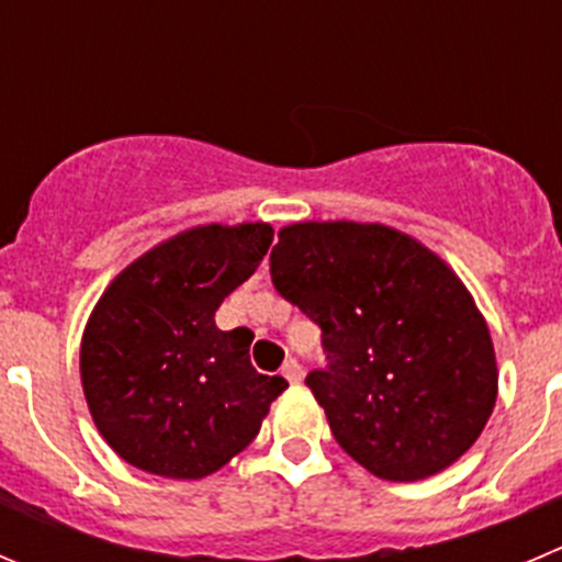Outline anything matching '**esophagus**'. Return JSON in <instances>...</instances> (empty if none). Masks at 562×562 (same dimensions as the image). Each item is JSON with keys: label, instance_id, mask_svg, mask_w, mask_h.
Returning a JSON list of instances; mask_svg holds the SVG:
<instances>
[{"label": "esophagus", "instance_id": "obj_1", "mask_svg": "<svg viewBox=\"0 0 562 562\" xmlns=\"http://www.w3.org/2000/svg\"><path fill=\"white\" fill-rule=\"evenodd\" d=\"M281 375H284L290 383H301L303 381V367L297 364L295 358H286L284 367H281Z\"/></svg>", "mask_w": 562, "mask_h": 562}]
</instances>
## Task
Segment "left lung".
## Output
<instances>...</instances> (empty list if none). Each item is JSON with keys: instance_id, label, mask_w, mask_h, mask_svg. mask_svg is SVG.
Returning a JSON list of instances; mask_svg holds the SVG:
<instances>
[{"instance_id": "left-lung-1", "label": "left lung", "mask_w": 562, "mask_h": 562, "mask_svg": "<svg viewBox=\"0 0 562 562\" xmlns=\"http://www.w3.org/2000/svg\"><path fill=\"white\" fill-rule=\"evenodd\" d=\"M270 276L323 330L325 367L306 386L352 461L411 483L477 441L496 403L494 345L425 245L378 223H295L278 232Z\"/></svg>"}]
</instances>
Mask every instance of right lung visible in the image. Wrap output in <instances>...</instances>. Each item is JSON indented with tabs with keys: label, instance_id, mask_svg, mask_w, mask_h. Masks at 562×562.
<instances>
[{
	"label": "right lung",
	"instance_id": "add662e5",
	"mask_svg": "<svg viewBox=\"0 0 562 562\" xmlns=\"http://www.w3.org/2000/svg\"><path fill=\"white\" fill-rule=\"evenodd\" d=\"M267 223L198 226L132 261L95 303L79 370L95 427L132 467L198 480L259 432L281 375L250 364V330H221L215 312L256 272Z\"/></svg>",
	"mask_w": 562,
	"mask_h": 562
}]
</instances>
